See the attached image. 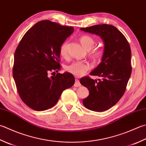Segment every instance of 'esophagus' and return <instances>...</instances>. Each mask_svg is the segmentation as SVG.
Listing matches in <instances>:
<instances>
[{
    "instance_id": "34e87169",
    "label": "esophagus",
    "mask_w": 146,
    "mask_h": 146,
    "mask_svg": "<svg viewBox=\"0 0 146 146\" xmlns=\"http://www.w3.org/2000/svg\"><path fill=\"white\" fill-rule=\"evenodd\" d=\"M74 86L76 87H78L81 86L80 83V81L78 80V79L75 80V84H74Z\"/></svg>"
}]
</instances>
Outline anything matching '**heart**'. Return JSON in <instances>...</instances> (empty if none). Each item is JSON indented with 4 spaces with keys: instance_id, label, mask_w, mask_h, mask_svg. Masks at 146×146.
Wrapping results in <instances>:
<instances>
[{
    "instance_id": "1",
    "label": "heart",
    "mask_w": 146,
    "mask_h": 146,
    "mask_svg": "<svg viewBox=\"0 0 146 146\" xmlns=\"http://www.w3.org/2000/svg\"><path fill=\"white\" fill-rule=\"evenodd\" d=\"M80 42L85 49L87 50H91L89 55L94 61H99L104 55V50L101 47H96L93 48L96 44V41L91 36L83 35L80 38ZM68 41H64L61 44L59 48V52L61 56L66 57L68 56ZM91 68V65L87 61H74L71 64L66 66V71L73 75L81 76L85 75Z\"/></svg>"
}]
</instances>
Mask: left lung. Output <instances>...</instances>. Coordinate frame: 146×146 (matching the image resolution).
I'll list each match as a JSON object with an SVG mask.
<instances>
[{
    "label": "left lung",
    "mask_w": 146,
    "mask_h": 146,
    "mask_svg": "<svg viewBox=\"0 0 146 146\" xmlns=\"http://www.w3.org/2000/svg\"><path fill=\"white\" fill-rule=\"evenodd\" d=\"M80 30L98 35L104 42L102 61L90 73L102 79L94 80L86 76L80 80L89 90L83 104L94 111H106L119 101L126 90L132 73L130 45L123 34L111 25H96Z\"/></svg>",
    "instance_id": "obj_1"
}]
</instances>
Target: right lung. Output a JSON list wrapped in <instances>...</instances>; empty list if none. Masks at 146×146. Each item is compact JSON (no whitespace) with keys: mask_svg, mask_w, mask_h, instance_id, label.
Masks as SVG:
<instances>
[{"mask_svg":"<svg viewBox=\"0 0 146 146\" xmlns=\"http://www.w3.org/2000/svg\"><path fill=\"white\" fill-rule=\"evenodd\" d=\"M74 28L42 20L28 30L14 53L13 78L24 103L35 111H45L58 102L63 90L75 84L70 73L48 74L61 68L59 48Z\"/></svg>","mask_w":146,"mask_h":146,"instance_id":"add662e5","label":"right lung"}]
</instances>
